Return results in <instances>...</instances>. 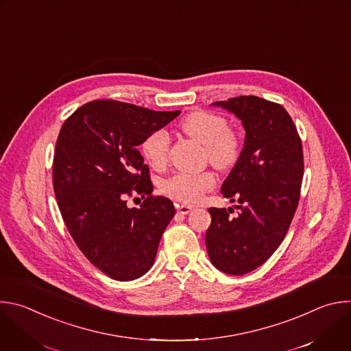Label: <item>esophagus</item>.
Masks as SVG:
<instances>
[{
	"label": "esophagus",
	"mask_w": 351,
	"mask_h": 351,
	"mask_svg": "<svg viewBox=\"0 0 351 351\" xmlns=\"http://www.w3.org/2000/svg\"><path fill=\"white\" fill-rule=\"evenodd\" d=\"M193 210H194V207H191V206H186V204L178 206V213H179V214H183V215H186V214L191 213Z\"/></svg>",
	"instance_id": "obj_1"
}]
</instances>
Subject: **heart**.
I'll return each instance as SVG.
<instances>
[{
	"label": "heart",
	"instance_id": "heart-1",
	"mask_svg": "<svg viewBox=\"0 0 351 351\" xmlns=\"http://www.w3.org/2000/svg\"><path fill=\"white\" fill-rule=\"evenodd\" d=\"M180 129L204 144L211 164L218 168L232 167L241 154V140L237 132L228 128V121L213 112L193 111L183 118ZM171 137L165 129L149 133L141 143V153L153 168H164L169 157ZM215 184V175L210 171L199 173H176L162 183V193L179 203L194 204Z\"/></svg>",
	"mask_w": 351,
	"mask_h": 351
}]
</instances>
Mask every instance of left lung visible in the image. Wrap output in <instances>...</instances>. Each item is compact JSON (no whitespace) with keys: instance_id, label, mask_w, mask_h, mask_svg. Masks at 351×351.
I'll return each mask as SVG.
<instances>
[{"instance_id":"8db88e82","label":"left lung","mask_w":351,"mask_h":351,"mask_svg":"<svg viewBox=\"0 0 351 351\" xmlns=\"http://www.w3.org/2000/svg\"><path fill=\"white\" fill-rule=\"evenodd\" d=\"M245 130L244 147L221 190L233 208H210L206 245L211 263L229 275L263 265L283 241L298 206L304 173L302 138L287 111L256 95L217 101Z\"/></svg>"}]
</instances>
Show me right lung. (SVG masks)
<instances>
[{"label":"right lung","mask_w":351,"mask_h":351,"mask_svg":"<svg viewBox=\"0 0 351 351\" xmlns=\"http://www.w3.org/2000/svg\"><path fill=\"white\" fill-rule=\"evenodd\" d=\"M179 114L94 99L61 128L53 162L58 207L80 252L111 279L133 280L148 272L175 215L169 198L153 195L137 145ZM132 195L145 198L138 209L125 206Z\"/></svg>","instance_id":"obj_1"}]
</instances>
